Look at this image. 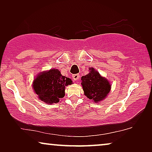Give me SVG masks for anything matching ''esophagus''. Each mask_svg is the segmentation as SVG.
<instances>
[{"label": "esophagus", "instance_id": "obj_1", "mask_svg": "<svg viewBox=\"0 0 152 152\" xmlns=\"http://www.w3.org/2000/svg\"><path fill=\"white\" fill-rule=\"evenodd\" d=\"M79 77H80V75H79L78 74H74L73 75H72V79H73L75 81L78 80Z\"/></svg>", "mask_w": 152, "mask_h": 152}]
</instances>
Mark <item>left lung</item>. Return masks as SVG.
<instances>
[{"mask_svg": "<svg viewBox=\"0 0 152 152\" xmlns=\"http://www.w3.org/2000/svg\"><path fill=\"white\" fill-rule=\"evenodd\" d=\"M81 80L84 95L95 102H99L104 99L111 90L109 81L100 76L93 68H91L90 72L82 76Z\"/></svg>", "mask_w": 152, "mask_h": 152, "instance_id": "obj_1", "label": "left lung"}]
</instances>
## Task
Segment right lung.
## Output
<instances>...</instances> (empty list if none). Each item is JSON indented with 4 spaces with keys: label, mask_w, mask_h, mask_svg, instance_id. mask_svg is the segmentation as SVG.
I'll return each mask as SVG.
<instances>
[{
    "label": "right lung",
    "mask_w": 152,
    "mask_h": 152,
    "mask_svg": "<svg viewBox=\"0 0 152 152\" xmlns=\"http://www.w3.org/2000/svg\"><path fill=\"white\" fill-rule=\"evenodd\" d=\"M72 84L70 78L62 76L57 69L41 72L33 82V88L39 98L47 104L59 102L65 95V87Z\"/></svg>",
    "instance_id": "1"
}]
</instances>
